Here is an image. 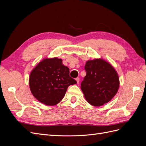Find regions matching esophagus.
Segmentation results:
<instances>
[{
  "label": "esophagus",
  "mask_w": 146,
  "mask_h": 146,
  "mask_svg": "<svg viewBox=\"0 0 146 146\" xmlns=\"http://www.w3.org/2000/svg\"><path fill=\"white\" fill-rule=\"evenodd\" d=\"M76 81H77V83H79V82H80V78H79L78 77L76 78Z\"/></svg>",
  "instance_id": "1"
}]
</instances>
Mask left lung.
I'll return each mask as SVG.
<instances>
[{"label": "left lung", "instance_id": "8db88e82", "mask_svg": "<svg viewBox=\"0 0 146 146\" xmlns=\"http://www.w3.org/2000/svg\"><path fill=\"white\" fill-rule=\"evenodd\" d=\"M86 75L81 89L91 105L99 107L108 102L116 95L119 86L118 75L113 66L102 59L86 61Z\"/></svg>", "mask_w": 146, "mask_h": 146}]
</instances>
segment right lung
Segmentation results:
<instances>
[{
    "mask_svg": "<svg viewBox=\"0 0 146 146\" xmlns=\"http://www.w3.org/2000/svg\"><path fill=\"white\" fill-rule=\"evenodd\" d=\"M77 82L69 76V69L58 58H46L30 73L29 85L33 96L47 105H55L62 100L69 85Z\"/></svg>",
    "mask_w": 146,
    "mask_h": 146,
    "instance_id": "add662e5",
    "label": "right lung"
}]
</instances>
